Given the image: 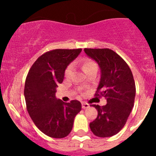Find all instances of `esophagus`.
Instances as JSON below:
<instances>
[{
    "instance_id": "esophagus-1",
    "label": "esophagus",
    "mask_w": 156,
    "mask_h": 156,
    "mask_svg": "<svg viewBox=\"0 0 156 156\" xmlns=\"http://www.w3.org/2000/svg\"><path fill=\"white\" fill-rule=\"evenodd\" d=\"M82 108H83V109L89 108V105L86 102H82Z\"/></svg>"
}]
</instances>
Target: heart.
Listing matches in <instances>:
<instances>
[{
	"label": "heart",
	"instance_id": "1",
	"mask_svg": "<svg viewBox=\"0 0 156 156\" xmlns=\"http://www.w3.org/2000/svg\"><path fill=\"white\" fill-rule=\"evenodd\" d=\"M81 64H82V69L84 71L85 73H90V71L94 69H98V66L97 63L94 61L93 59L90 58H83L82 62H81ZM73 65H69L66 68L64 72V75L66 78H69L72 75V73H73Z\"/></svg>",
	"mask_w": 156,
	"mask_h": 156
}]
</instances>
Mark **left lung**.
<instances>
[{
    "instance_id": "8db88e82",
    "label": "left lung",
    "mask_w": 156,
    "mask_h": 156,
    "mask_svg": "<svg viewBox=\"0 0 156 156\" xmlns=\"http://www.w3.org/2000/svg\"><path fill=\"white\" fill-rule=\"evenodd\" d=\"M84 51L101 69L94 95L107 100L105 105H92L98 110V116L90 128L98 137H112L125 126L133 107L136 87L133 74L126 62L109 48H84Z\"/></svg>"
}]
</instances>
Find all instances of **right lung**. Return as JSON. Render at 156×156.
Returning <instances> with one entry per match:
<instances>
[{"instance_id": "obj_1", "label": "right lung", "mask_w": 156, "mask_h": 156, "mask_svg": "<svg viewBox=\"0 0 156 156\" xmlns=\"http://www.w3.org/2000/svg\"><path fill=\"white\" fill-rule=\"evenodd\" d=\"M77 49H55L36 60L27 74L24 95L27 109L41 132L54 138H63L71 132L81 103L63 102L55 97L56 87L64 79L66 68L81 52Z\"/></svg>"}]
</instances>
